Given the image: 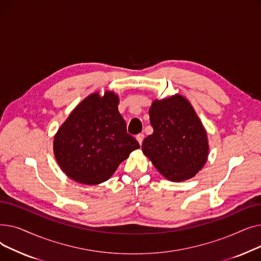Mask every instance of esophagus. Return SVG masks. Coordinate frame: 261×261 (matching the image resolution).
<instances>
[{
    "instance_id": "1",
    "label": "esophagus",
    "mask_w": 261,
    "mask_h": 261,
    "mask_svg": "<svg viewBox=\"0 0 261 261\" xmlns=\"http://www.w3.org/2000/svg\"><path fill=\"white\" fill-rule=\"evenodd\" d=\"M144 133H140V134H138L136 135V140H138V142L140 143V145H142V143H143V141H144Z\"/></svg>"
}]
</instances>
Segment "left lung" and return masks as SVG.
Returning a JSON list of instances; mask_svg holds the SVG:
<instances>
[{
  "label": "left lung",
  "instance_id": "8db88e82",
  "mask_svg": "<svg viewBox=\"0 0 261 261\" xmlns=\"http://www.w3.org/2000/svg\"><path fill=\"white\" fill-rule=\"evenodd\" d=\"M153 133L142 144L143 152L172 182L193 177L208 155L207 136L194 108L181 95L153 101L149 110Z\"/></svg>",
  "mask_w": 261,
  "mask_h": 261
}]
</instances>
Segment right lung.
<instances>
[{
  "instance_id": "add662e5",
  "label": "right lung",
  "mask_w": 261,
  "mask_h": 261,
  "mask_svg": "<svg viewBox=\"0 0 261 261\" xmlns=\"http://www.w3.org/2000/svg\"><path fill=\"white\" fill-rule=\"evenodd\" d=\"M112 92L90 95L70 114L54 140L60 168L72 180L87 185L107 181L130 152L140 148L127 133Z\"/></svg>"
}]
</instances>
